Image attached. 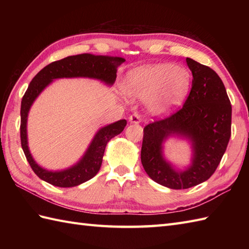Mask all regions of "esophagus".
I'll return each instance as SVG.
<instances>
[{
    "label": "esophagus",
    "mask_w": 249,
    "mask_h": 249,
    "mask_svg": "<svg viewBox=\"0 0 249 249\" xmlns=\"http://www.w3.org/2000/svg\"><path fill=\"white\" fill-rule=\"evenodd\" d=\"M129 122H130V123H133V124H139L140 122H141L140 115L137 113V112H135L134 114H131L129 116Z\"/></svg>",
    "instance_id": "obj_1"
}]
</instances>
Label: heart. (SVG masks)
<instances>
[{"instance_id": "b5f03b06", "label": "heart", "mask_w": 249, "mask_h": 249, "mask_svg": "<svg viewBox=\"0 0 249 249\" xmlns=\"http://www.w3.org/2000/svg\"><path fill=\"white\" fill-rule=\"evenodd\" d=\"M186 68L170 63L136 67L126 73L122 89L127 97L144 100L154 115L168 113L181 104L190 87Z\"/></svg>"}]
</instances>
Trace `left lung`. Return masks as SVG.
<instances>
[{"instance_id":"8db88e82","label":"left lung","mask_w":249,"mask_h":249,"mask_svg":"<svg viewBox=\"0 0 249 249\" xmlns=\"http://www.w3.org/2000/svg\"><path fill=\"white\" fill-rule=\"evenodd\" d=\"M193 86L183 108L143 129L141 162L153 181L171 189L205 182L215 172L231 136L232 108L226 88L212 68L187 57ZM178 136L192 147L191 165L181 171L163 155V143Z\"/></svg>"}]
</instances>
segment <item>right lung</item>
<instances>
[{"label":"right lung","mask_w":249,"mask_h":249,"mask_svg":"<svg viewBox=\"0 0 249 249\" xmlns=\"http://www.w3.org/2000/svg\"><path fill=\"white\" fill-rule=\"evenodd\" d=\"M124 62L125 59L120 56L94 55L91 53L71 55L52 62L44 67L31 81L21 100V146L31 168L43 181L57 187H73L94 178L102 166L106 145L113 137L123 131L127 122L120 120L98 129L86 153L75 165L63 170H47L35 161L28 143V115L35 99L52 81L61 78L96 79L104 82L106 86L111 87L116 79L118 67Z\"/></svg>","instance_id":"add662e5"}]
</instances>
